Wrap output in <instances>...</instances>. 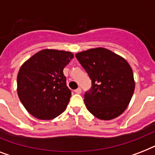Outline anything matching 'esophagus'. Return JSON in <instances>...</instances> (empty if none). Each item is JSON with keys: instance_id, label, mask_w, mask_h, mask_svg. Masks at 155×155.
I'll return each instance as SVG.
<instances>
[{"instance_id": "esophagus-1", "label": "esophagus", "mask_w": 155, "mask_h": 155, "mask_svg": "<svg viewBox=\"0 0 155 155\" xmlns=\"http://www.w3.org/2000/svg\"><path fill=\"white\" fill-rule=\"evenodd\" d=\"M75 93H77V94H80L81 93V88L80 87H78L77 89L75 90Z\"/></svg>"}]
</instances>
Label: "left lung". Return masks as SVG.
<instances>
[{"instance_id": "left-lung-1", "label": "left lung", "mask_w": 155, "mask_h": 155, "mask_svg": "<svg viewBox=\"0 0 155 155\" xmlns=\"http://www.w3.org/2000/svg\"><path fill=\"white\" fill-rule=\"evenodd\" d=\"M75 57L92 80V87L84 93L87 110L101 120L117 117L126 109L134 92L130 64L102 47L80 52Z\"/></svg>"}]
</instances>
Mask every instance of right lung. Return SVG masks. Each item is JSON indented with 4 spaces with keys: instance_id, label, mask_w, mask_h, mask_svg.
Returning <instances> with one entry per match:
<instances>
[{
    "instance_id": "right-lung-1",
    "label": "right lung",
    "mask_w": 155,
    "mask_h": 155,
    "mask_svg": "<svg viewBox=\"0 0 155 155\" xmlns=\"http://www.w3.org/2000/svg\"><path fill=\"white\" fill-rule=\"evenodd\" d=\"M74 55L57 50H42L21 67L18 94L25 109L41 120H51L64 112L71 92L63 68Z\"/></svg>"
}]
</instances>
